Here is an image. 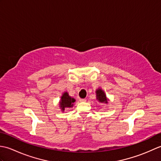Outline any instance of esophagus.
<instances>
[{"label": "esophagus", "mask_w": 161, "mask_h": 161, "mask_svg": "<svg viewBox=\"0 0 161 161\" xmlns=\"http://www.w3.org/2000/svg\"><path fill=\"white\" fill-rule=\"evenodd\" d=\"M80 101L81 102H85L86 101V99H80Z\"/></svg>", "instance_id": "esophagus-1"}]
</instances>
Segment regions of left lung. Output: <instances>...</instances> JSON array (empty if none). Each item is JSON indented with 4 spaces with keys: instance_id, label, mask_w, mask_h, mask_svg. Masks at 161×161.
<instances>
[{
    "instance_id": "1",
    "label": "left lung",
    "mask_w": 161,
    "mask_h": 161,
    "mask_svg": "<svg viewBox=\"0 0 161 161\" xmlns=\"http://www.w3.org/2000/svg\"><path fill=\"white\" fill-rule=\"evenodd\" d=\"M95 94H96V100L101 104H108L109 100L106 95L105 92L101 88H98L95 91Z\"/></svg>"
}]
</instances>
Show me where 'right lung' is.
<instances>
[{
    "label": "right lung",
    "mask_w": 161,
    "mask_h": 161,
    "mask_svg": "<svg viewBox=\"0 0 161 161\" xmlns=\"http://www.w3.org/2000/svg\"><path fill=\"white\" fill-rule=\"evenodd\" d=\"M75 102V99L70 96L68 92L65 91L61 96V99L59 102V108L61 111L64 112L65 109L68 108H72L74 106V102Z\"/></svg>",
    "instance_id": "right-lung-1"
}]
</instances>
